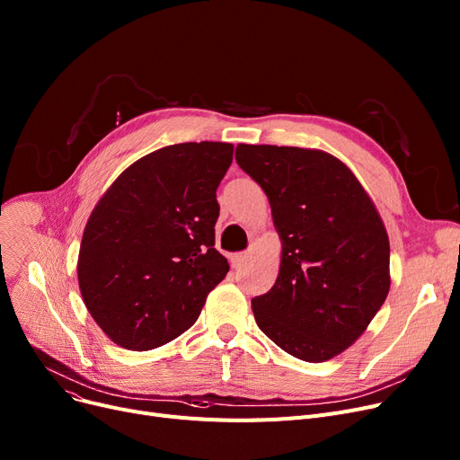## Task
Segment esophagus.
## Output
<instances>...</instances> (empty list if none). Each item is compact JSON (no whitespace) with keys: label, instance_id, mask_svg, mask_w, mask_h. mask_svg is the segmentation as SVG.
<instances>
[{"label":"esophagus","instance_id":"1","mask_svg":"<svg viewBox=\"0 0 460 460\" xmlns=\"http://www.w3.org/2000/svg\"><path fill=\"white\" fill-rule=\"evenodd\" d=\"M246 257H248L246 253H234V255H231V267L233 269H240L246 262Z\"/></svg>","mask_w":460,"mask_h":460}]
</instances>
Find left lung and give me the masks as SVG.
Masks as SVG:
<instances>
[{
    "mask_svg": "<svg viewBox=\"0 0 460 460\" xmlns=\"http://www.w3.org/2000/svg\"><path fill=\"white\" fill-rule=\"evenodd\" d=\"M236 164L267 193L281 238L278 279L252 300L257 326L311 364L341 354L390 291V240L371 198L324 151L240 143Z\"/></svg>",
    "mask_w": 460,
    "mask_h": 460,
    "instance_id": "obj_1",
    "label": "left lung"
}]
</instances>
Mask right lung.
Listing matches in <instances>:
<instances>
[{"label":"right lung","mask_w":460,"mask_h":460,"mask_svg":"<svg viewBox=\"0 0 460 460\" xmlns=\"http://www.w3.org/2000/svg\"><path fill=\"white\" fill-rule=\"evenodd\" d=\"M233 145L179 143L139 158L91 212L78 283L94 323L128 350L173 341L229 272L214 248L216 190Z\"/></svg>","instance_id":"right-lung-1"}]
</instances>
